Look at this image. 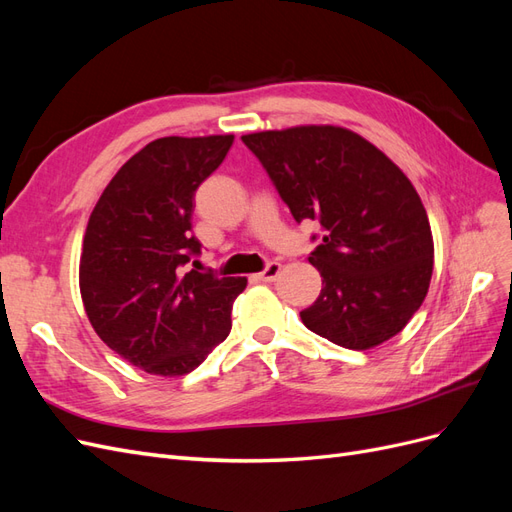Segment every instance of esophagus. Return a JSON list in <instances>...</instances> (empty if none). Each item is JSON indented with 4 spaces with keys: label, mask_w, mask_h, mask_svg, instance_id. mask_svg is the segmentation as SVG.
Masks as SVG:
<instances>
[{
    "label": "esophagus",
    "mask_w": 512,
    "mask_h": 512,
    "mask_svg": "<svg viewBox=\"0 0 512 512\" xmlns=\"http://www.w3.org/2000/svg\"><path fill=\"white\" fill-rule=\"evenodd\" d=\"M280 273H282L280 262H269V265L258 273V280H262V282H275L277 277H280Z\"/></svg>",
    "instance_id": "1"
}]
</instances>
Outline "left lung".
Listing matches in <instances>:
<instances>
[{
    "label": "left lung",
    "instance_id": "1",
    "mask_svg": "<svg viewBox=\"0 0 512 512\" xmlns=\"http://www.w3.org/2000/svg\"><path fill=\"white\" fill-rule=\"evenodd\" d=\"M241 141L292 218L320 222V245L307 260L322 290L301 312L305 327L350 350L397 335L425 301L433 271L427 211L410 179L346 128L299 126Z\"/></svg>",
    "mask_w": 512,
    "mask_h": 512
}]
</instances>
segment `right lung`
<instances>
[{"mask_svg": "<svg viewBox=\"0 0 512 512\" xmlns=\"http://www.w3.org/2000/svg\"><path fill=\"white\" fill-rule=\"evenodd\" d=\"M235 141L164 136L106 185L85 230L81 297L102 342L153 376L190 374L228 337L245 277L188 271L194 194Z\"/></svg>", "mask_w": 512, "mask_h": 512, "instance_id": "1", "label": "right lung"}]
</instances>
